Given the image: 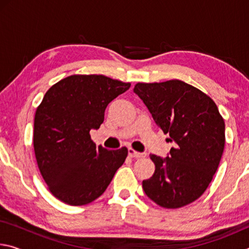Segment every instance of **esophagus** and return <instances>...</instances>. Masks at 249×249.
<instances>
[{
	"mask_svg": "<svg viewBox=\"0 0 249 249\" xmlns=\"http://www.w3.org/2000/svg\"><path fill=\"white\" fill-rule=\"evenodd\" d=\"M128 155L133 158H145L146 155L145 153H138V151L134 150L133 148H128Z\"/></svg>",
	"mask_w": 249,
	"mask_h": 249,
	"instance_id": "34e87169",
	"label": "esophagus"
}]
</instances>
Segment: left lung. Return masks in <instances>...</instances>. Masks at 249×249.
Segmentation results:
<instances>
[{"mask_svg":"<svg viewBox=\"0 0 249 249\" xmlns=\"http://www.w3.org/2000/svg\"><path fill=\"white\" fill-rule=\"evenodd\" d=\"M175 147L166 158L150 155L155 172L142 180L146 196L166 209H179L203 195L220 165L225 123L214 101L181 80L134 87Z\"/></svg>","mask_w":249,"mask_h":249,"instance_id":"left-lung-1","label":"left lung"}]
</instances>
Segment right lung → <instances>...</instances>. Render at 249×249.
<instances>
[{
    "label": "right lung",
    "mask_w": 249,
    "mask_h": 249,
    "mask_svg": "<svg viewBox=\"0 0 249 249\" xmlns=\"http://www.w3.org/2000/svg\"><path fill=\"white\" fill-rule=\"evenodd\" d=\"M129 87L102 74H73L46 92L35 113L33 144L40 174L58 200L91 203L124 163L126 147L96 146L90 130L100 127L107 104Z\"/></svg>",
    "instance_id": "add662e5"
}]
</instances>
